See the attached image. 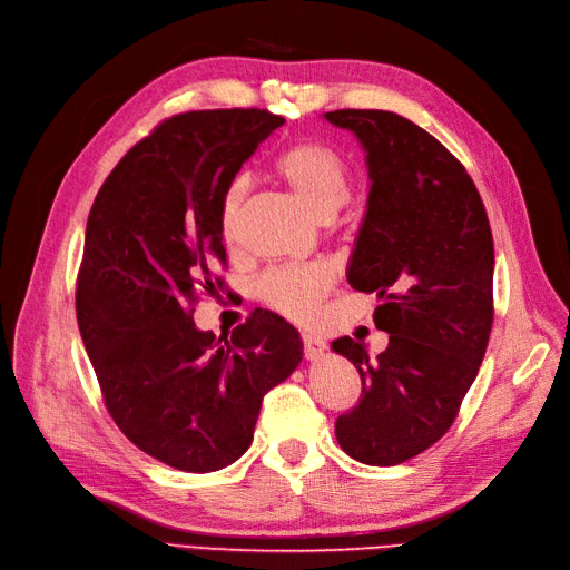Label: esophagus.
Segmentation results:
<instances>
[{"label":"esophagus","mask_w":570,"mask_h":570,"mask_svg":"<svg viewBox=\"0 0 570 570\" xmlns=\"http://www.w3.org/2000/svg\"><path fill=\"white\" fill-rule=\"evenodd\" d=\"M302 344H304V356H306L308 361L321 358V356L325 354V350H327L325 340H321V337H316V335H308V333L302 335Z\"/></svg>","instance_id":"1"}]
</instances>
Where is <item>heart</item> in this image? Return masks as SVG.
<instances>
[{
  "label": "heart",
  "instance_id": "b5f03b06",
  "mask_svg": "<svg viewBox=\"0 0 570 570\" xmlns=\"http://www.w3.org/2000/svg\"><path fill=\"white\" fill-rule=\"evenodd\" d=\"M273 176L289 187L306 209L321 220H331L350 199V168L340 151L318 140H299L287 145L273 161ZM247 202V183L233 180L220 199V237L226 247H235L239 223ZM335 275L323 264L273 268L256 281L254 292L266 306L292 318L308 321Z\"/></svg>",
  "mask_w": 570,
  "mask_h": 570
}]
</instances>
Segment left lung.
<instances>
[{"instance_id": "1", "label": "left lung", "mask_w": 570, "mask_h": 570, "mask_svg": "<svg viewBox=\"0 0 570 570\" xmlns=\"http://www.w3.org/2000/svg\"><path fill=\"white\" fill-rule=\"evenodd\" d=\"M325 118L366 151L371 189L347 281L381 299L373 321L390 333L377 356L352 337L333 342L361 375L358 404L337 416L335 438L361 463L396 465L452 428L485 356L492 230L461 161L409 118L381 109Z\"/></svg>"}]
</instances>
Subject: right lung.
Instances as JSON below:
<instances>
[{
    "label": "right lung",
    "mask_w": 570,
    "mask_h": 570,
    "mask_svg": "<svg viewBox=\"0 0 570 570\" xmlns=\"http://www.w3.org/2000/svg\"><path fill=\"white\" fill-rule=\"evenodd\" d=\"M283 124L266 109L170 116L116 164L88 216L76 287L85 350L120 433L178 471L243 456L264 394L302 361L299 333L271 312L223 342L193 318L199 297L223 289V193Z\"/></svg>",
    "instance_id": "add662e5"
}]
</instances>
